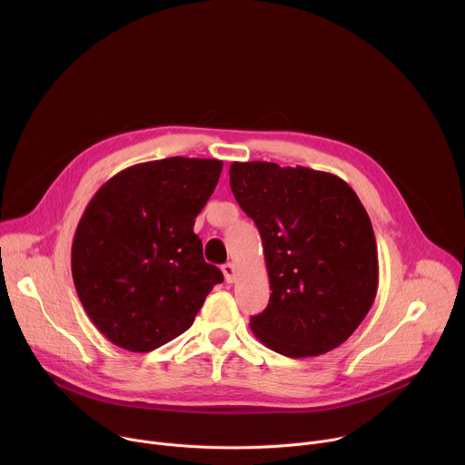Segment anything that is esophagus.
I'll use <instances>...</instances> for the list:
<instances>
[{"label": "esophagus", "mask_w": 465, "mask_h": 465, "mask_svg": "<svg viewBox=\"0 0 465 465\" xmlns=\"http://www.w3.org/2000/svg\"><path fill=\"white\" fill-rule=\"evenodd\" d=\"M223 274H224V280L228 283H233L235 282V264L233 262L223 264Z\"/></svg>", "instance_id": "34e87169"}]
</instances>
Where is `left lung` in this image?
<instances>
[{
	"instance_id": "1",
	"label": "left lung",
	"mask_w": 465,
	"mask_h": 465,
	"mask_svg": "<svg viewBox=\"0 0 465 465\" xmlns=\"http://www.w3.org/2000/svg\"><path fill=\"white\" fill-rule=\"evenodd\" d=\"M230 185L259 230L271 278L252 333L292 359L339 348L379 285L375 235L357 193L331 173L272 162H233Z\"/></svg>"
}]
</instances>
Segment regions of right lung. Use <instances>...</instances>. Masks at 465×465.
Instances as JSON below:
<instances>
[{
	"label": "right lung",
	"instance_id": "obj_1",
	"mask_svg": "<svg viewBox=\"0 0 465 465\" xmlns=\"http://www.w3.org/2000/svg\"><path fill=\"white\" fill-rule=\"evenodd\" d=\"M221 160L132 165L99 187L72 244L79 300L115 346L153 351L187 331L223 272L193 232L219 182Z\"/></svg>",
	"mask_w": 465,
	"mask_h": 465
}]
</instances>
